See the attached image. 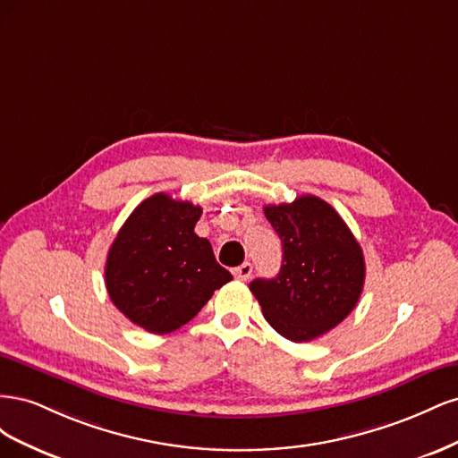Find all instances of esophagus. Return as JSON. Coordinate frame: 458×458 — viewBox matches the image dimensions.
Returning <instances> with one entry per match:
<instances>
[{
  "mask_svg": "<svg viewBox=\"0 0 458 458\" xmlns=\"http://www.w3.org/2000/svg\"><path fill=\"white\" fill-rule=\"evenodd\" d=\"M233 275L237 276V279H241V281H248L252 276V263L250 261H244L242 266L233 269Z\"/></svg>",
  "mask_w": 458,
  "mask_h": 458,
  "instance_id": "esophagus-1",
  "label": "esophagus"
}]
</instances>
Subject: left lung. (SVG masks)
I'll return each mask as SVG.
<instances>
[{"instance_id": "8db88e82", "label": "left lung", "mask_w": 458, "mask_h": 458, "mask_svg": "<svg viewBox=\"0 0 458 458\" xmlns=\"http://www.w3.org/2000/svg\"><path fill=\"white\" fill-rule=\"evenodd\" d=\"M263 212L281 237L283 266L273 279L252 281V294L281 336L315 340L357 306L365 284L361 246L335 208L313 195Z\"/></svg>"}]
</instances>
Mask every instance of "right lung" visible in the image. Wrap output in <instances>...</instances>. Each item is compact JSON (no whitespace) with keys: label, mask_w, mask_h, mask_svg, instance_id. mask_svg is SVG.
<instances>
[{"label":"right lung","mask_w":458,"mask_h":458,"mask_svg":"<svg viewBox=\"0 0 458 458\" xmlns=\"http://www.w3.org/2000/svg\"><path fill=\"white\" fill-rule=\"evenodd\" d=\"M202 208L165 192L143 200L110 246L106 293L137 327L168 335L189 323L233 279L195 225Z\"/></svg>","instance_id":"obj_1"}]
</instances>
